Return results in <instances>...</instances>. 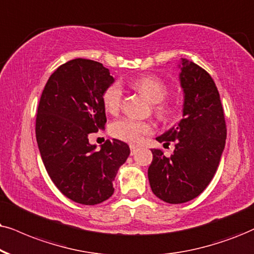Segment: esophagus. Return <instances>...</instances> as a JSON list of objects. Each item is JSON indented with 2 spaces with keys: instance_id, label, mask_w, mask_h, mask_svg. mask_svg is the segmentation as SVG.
Returning <instances> with one entry per match:
<instances>
[{
  "instance_id": "34e87169",
  "label": "esophagus",
  "mask_w": 254,
  "mask_h": 254,
  "mask_svg": "<svg viewBox=\"0 0 254 254\" xmlns=\"http://www.w3.org/2000/svg\"><path fill=\"white\" fill-rule=\"evenodd\" d=\"M138 150H139V147H138V146H136V145H130L131 155H134V153H136Z\"/></svg>"
}]
</instances>
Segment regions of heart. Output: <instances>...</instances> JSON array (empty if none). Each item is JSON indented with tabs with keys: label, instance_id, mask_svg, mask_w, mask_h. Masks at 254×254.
Returning a JSON list of instances; mask_svg holds the SVG:
<instances>
[{
	"label": "heart",
	"instance_id": "heart-1",
	"mask_svg": "<svg viewBox=\"0 0 254 254\" xmlns=\"http://www.w3.org/2000/svg\"><path fill=\"white\" fill-rule=\"evenodd\" d=\"M133 86L142 92L151 103H160L168 95V88L165 83L158 77L152 75L142 76L133 82ZM122 104V88L118 83L109 85L103 92V105L105 110L110 114H116ZM156 112L159 117L169 120L173 115V109L168 104H158ZM110 133L117 139L131 144H136L142 140L145 134L153 131L152 124L147 122H140L132 118H120L110 125Z\"/></svg>",
	"mask_w": 254,
	"mask_h": 254
}]
</instances>
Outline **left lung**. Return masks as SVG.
Masks as SVG:
<instances>
[{
    "instance_id": "1",
    "label": "left lung",
    "mask_w": 254,
    "mask_h": 254,
    "mask_svg": "<svg viewBox=\"0 0 254 254\" xmlns=\"http://www.w3.org/2000/svg\"><path fill=\"white\" fill-rule=\"evenodd\" d=\"M181 85L184 91L183 120L157 137L159 143L175 142L165 157L152 149L147 170L151 190L169 204L198 197L212 181L225 147L226 124L216 83L203 68L182 59Z\"/></svg>"
}]
</instances>
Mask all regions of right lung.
I'll use <instances>...</instances> for the list:
<instances>
[{
	"instance_id": "add662e5",
	"label": "right lung",
	"mask_w": 254,
	"mask_h": 254,
	"mask_svg": "<svg viewBox=\"0 0 254 254\" xmlns=\"http://www.w3.org/2000/svg\"><path fill=\"white\" fill-rule=\"evenodd\" d=\"M109 69L96 61L75 59L49 77L36 116V139L46 170L62 193L83 205H96L114 193L112 182L130 155L118 139L101 149L89 134L107 123L103 92L114 83Z\"/></svg>"
}]
</instances>
